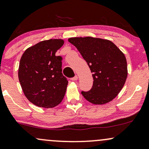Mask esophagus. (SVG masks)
<instances>
[{
	"label": "esophagus",
	"mask_w": 149,
	"mask_h": 149,
	"mask_svg": "<svg viewBox=\"0 0 149 149\" xmlns=\"http://www.w3.org/2000/svg\"><path fill=\"white\" fill-rule=\"evenodd\" d=\"M71 79L72 80V81H77V80L78 79V77H77V75H75V76L74 77L72 78Z\"/></svg>",
	"instance_id": "esophagus-1"
}]
</instances>
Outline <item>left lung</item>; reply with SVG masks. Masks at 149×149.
<instances>
[{
  "label": "left lung",
  "instance_id": "left-lung-1",
  "mask_svg": "<svg viewBox=\"0 0 149 149\" xmlns=\"http://www.w3.org/2000/svg\"><path fill=\"white\" fill-rule=\"evenodd\" d=\"M68 41L77 49L93 73V84L89 91H81L94 104H104L116 97L127 76L125 55L112 42L101 38H71Z\"/></svg>",
  "mask_w": 149,
  "mask_h": 149
}]
</instances>
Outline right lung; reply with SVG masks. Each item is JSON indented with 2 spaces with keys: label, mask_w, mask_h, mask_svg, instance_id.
<instances>
[{
  "label": "right lung",
  "mask_w": 149,
  "mask_h": 149,
  "mask_svg": "<svg viewBox=\"0 0 149 149\" xmlns=\"http://www.w3.org/2000/svg\"><path fill=\"white\" fill-rule=\"evenodd\" d=\"M63 44L61 39L44 40L28 48L21 58L19 82L35 105L52 108L63 99L68 81L62 73V57L55 55Z\"/></svg>",
  "instance_id": "1"
}]
</instances>
